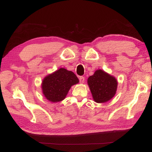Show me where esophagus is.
<instances>
[{
	"instance_id": "1",
	"label": "esophagus",
	"mask_w": 152,
	"mask_h": 152,
	"mask_svg": "<svg viewBox=\"0 0 152 152\" xmlns=\"http://www.w3.org/2000/svg\"><path fill=\"white\" fill-rule=\"evenodd\" d=\"M79 80H80V83H83L84 81H85V77H83V76H80L79 77Z\"/></svg>"
}]
</instances>
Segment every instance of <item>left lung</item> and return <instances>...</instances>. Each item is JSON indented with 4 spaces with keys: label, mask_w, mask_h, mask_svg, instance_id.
I'll list each match as a JSON object with an SVG mask.
<instances>
[{
    "label": "left lung",
    "mask_w": 152,
    "mask_h": 152,
    "mask_svg": "<svg viewBox=\"0 0 152 152\" xmlns=\"http://www.w3.org/2000/svg\"><path fill=\"white\" fill-rule=\"evenodd\" d=\"M87 83L94 102L103 103L114 98L118 83L114 76L103 70L98 69L88 77Z\"/></svg>",
    "instance_id": "1"
}]
</instances>
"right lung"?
I'll return each instance as SVG.
<instances>
[{
	"mask_svg": "<svg viewBox=\"0 0 152 152\" xmlns=\"http://www.w3.org/2000/svg\"><path fill=\"white\" fill-rule=\"evenodd\" d=\"M79 83L76 75L65 68H60L47 75L42 83V93L45 98L52 103L64 100L70 88Z\"/></svg>",
	"mask_w": 152,
	"mask_h": 152,
	"instance_id": "obj_1",
	"label": "right lung"
}]
</instances>
